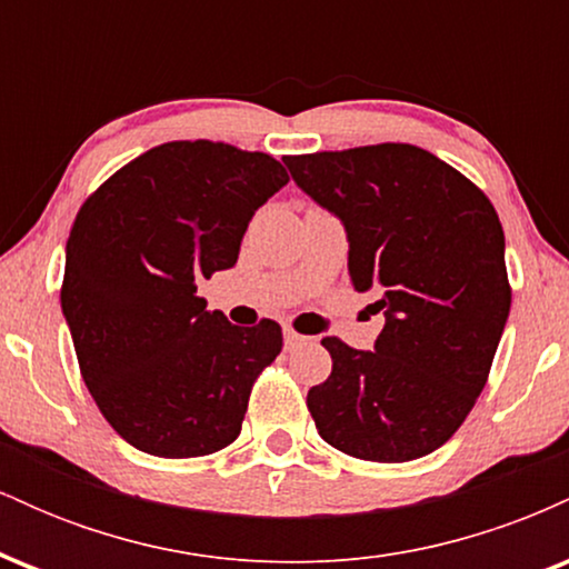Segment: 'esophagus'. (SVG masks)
<instances>
[{
  "instance_id": "34e87169",
  "label": "esophagus",
  "mask_w": 569,
  "mask_h": 569,
  "mask_svg": "<svg viewBox=\"0 0 569 569\" xmlns=\"http://www.w3.org/2000/svg\"><path fill=\"white\" fill-rule=\"evenodd\" d=\"M283 342H286V348H297V345H302L305 342V337L302 335H297V331L293 329H286L283 331Z\"/></svg>"
}]
</instances>
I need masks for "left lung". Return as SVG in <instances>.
<instances>
[{
  "instance_id": "8db88e82",
  "label": "left lung",
  "mask_w": 569,
  "mask_h": 569,
  "mask_svg": "<svg viewBox=\"0 0 569 569\" xmlns=\"http://www.w3.org/2000/svg\"><path fill=\"white\" fill-rule=\"evenodd\" d=\"M291 179L345 224L352 289L375 291V350L323 337L329 380L307 409L339 452L426 457L452 439L485 390L511 310L506 234L460 171L411 143L283 158Z\"/></svg>"
}]
</instances>
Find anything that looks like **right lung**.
<instances>
[{"label":"right lung","mask_w":569,"mask_h":569,"mask_svg":"<svg viewBox=\"0 0 569 569\" xmlns=\"http://www.w3.org/2000/svg\"><path fill=\"white\" fill-rule=\"evenodd\" d=\"M286 184L264 152L171 141L84 200L61 310L90 396L130 447L179 460L238 439L283 335L270 318L246 329L206 310L198 280L238 262L248 221Z\"/></svg>","instance_id":"right-lung-1"}]
</instances>
